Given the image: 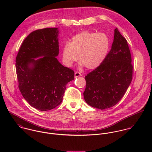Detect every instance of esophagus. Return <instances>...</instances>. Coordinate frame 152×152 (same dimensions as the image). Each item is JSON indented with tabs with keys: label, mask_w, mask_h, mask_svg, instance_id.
Segmentation results:
<instances>
[{
	"label": "esophagus",
	"mask_w": 152,
	"mask_h": 152,
	"mask_svg": "<svg viewBox=\"0 0 152 152\" xmlns=\"http://www.w3.org/2000/svg\"><path fill=\"white\" fill-rule=\"evenodd\" d=\"M81 75H82V74L79 72H75V78H77V77H80Z\"/></svg>",
	"instance_id": "34e87169"
}]
</instances>
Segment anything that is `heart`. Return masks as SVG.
<instances>
[{
  "label": "heart",
  "instance_id": "obj_1",
  "mask_svg": "<svg viewBox=\"0 0 152 152\" xmlns=\"http://www.w3.org/2000/svg\"><path fill=\"white\" fill-rule=\"evenodd\" d=\"M109 48V39L104 33L84 31L74 36L69 43H65L62 50L63 59L67 66H71L78 60L81 65L94 69L105 59Z\"/></svg>",
  "mask_w": 152,
  "mask_h": 152
}]
</instances>
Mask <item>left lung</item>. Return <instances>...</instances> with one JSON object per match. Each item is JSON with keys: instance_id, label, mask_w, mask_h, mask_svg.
Instances as JSON below:
<instances>
[{"instance_id": "8db88e82", "label": "left lung", "mask_w": 152, "mask_h": 152, "mask_svg": "<svg viewBox=\"0 0 152 152\" xmlns=\"http://www.w3.org/2000/svg\"><path fill=\"white\" fill-rule=\"evenodd\" d=\"M133 70L127 40L116 28L111 49L105 59L85 77L84 97L86 102L101 110L115 106L130 86Z\"/></svg>"}]
</instances>
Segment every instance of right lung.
I'll return each mask as SVG.
<instances>
[{
	"label": "right lung",
	"mask_w": 152,
	"mask_h": 152,
	"mask_svg": "<svg viewBox=\"0 0 152 152\" xmlns=\"http://www.w3.org/2000/svg\"><path fill=\"white\" fill-rule=\"evenodd\" d=\"M58 34L56 27L31 32L22 43L16 58L19 90L31 107L42 111L58 106L67 83L74 79V71L56 57L59 53Z\"/></svg>",
	"instance_id": "obj_1"
}]
</instances>
